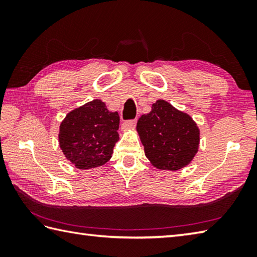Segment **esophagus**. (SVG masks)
Segmentation results:
<instances>
[{
    "mask_svg": "<svg viewBox=\"0 0 257 257\" xmlns=\"http://www.w3.org/2000/svg\"><path fill=\"white\" fill-rule=\"evenodd\" d=\"M136 120H128V121H124L123 123H122V130H132V129H134L135 127H136Z\"/></svg>",
    "mask_w": 257,
    "mask_h": 257,
    "instance_id": "obj_1",
    "label": "esophagus"
}]
</instances>
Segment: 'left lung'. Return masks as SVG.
Returning <instances> with one entry per match:
<instances>
[{"instance_id": "1", "label": "left lung", "mask_w": 257, "mask_h": 257, "mask_svg": "<svg viewBox=\"0 0 257 257\" xmlns=\"http://www.w3.org/2000/svg\"><path fill=\"white\" fill-rule=\"evenodd\" d=\"M145 155L159 170L178 171L189 166L200 148V129L189 113L158 99L137 122Z\"/></svg>"}]
</instances>
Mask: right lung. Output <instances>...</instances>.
<instances>
[{"label":"right lung","mask_w":257,"mask_h":257,"mask_svg":"<svg viewBox=\"0 0 257 257\" xmlns=\"http://www.w3.org/2000/svg\"><path fill=\"white\" fill-rule=\"evenodd\" d=\"M119 114L94 99L70 110L59 124L58 144L65 158L80 170L103 166L119 140Z\"/></svg>","instance_id":"obj_1"}]
</instances>
